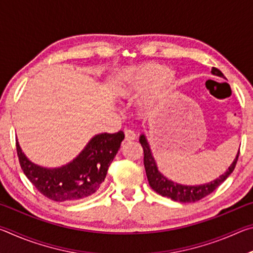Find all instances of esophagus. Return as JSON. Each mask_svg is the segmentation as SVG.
<instances>
[{"label":"esophagus","instance_id":"1","mask_svg":"<svg viewBox=\"0 0 253 253\" xmlns=\"http://www.w3.org/2000/svg\"><path fill=\"white\" fill-rule=\"evenodd\" d=\"M136 138V134L134 130L125 129V139L126 140H134Z\"/></svg>","mask_w":253,"mask_h":253}]
</instances>
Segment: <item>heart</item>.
Masks as SVG:
<instances>
[{"label":"heart","instance_id":"obj_1","mask_svg":"<svg viewBox=\"0 0 253 253\" xmlns=\"http://www.w3.org/2000/svg\"><path fill=\"white\" fill-rule=\"evenodd\" d=\"M174 84L175 75L169 67L145 63L125 72L119 91L124 96H131L146 88L140 105L144 109L151 110L168 100L174 89Z\"/></svg>","mask_w":253,"mask_h":253}]
</instances>
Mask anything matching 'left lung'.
<instances>
[{"label":"left lung","instance_id":"left-lung-1","mask_svg":"<svg viewBox=\"0 0 253 253\" xmlns=\"http://www.w3.org/2000/svg\"><path fill=\"white\" fill-rule=\"evenodd\" d=\"M211 72L214 76L224 78L223 74H222L219 69H216V68H212ZM139 143L142 144L144 149V166L145 170H146L149 185H151L154 191L157 192V193L161 194L162 196L169 198L173 201H177V202L182 203L196 202V201L205 198L207 195L211 194L213 191H215L217 186H220L221 184L230 176V174L233 172L240 154L239 151L233 163L229 166V169H226L223 174L220 175L219 177L214 179V181L205 184H200V185H183V184L173 182L172 179L165 177L164 175L158 170L157 164L155 160H154L151 147H149V144L147 142V138L144 134L139 136Z\"/></svg>","mask_w":253,"mask_h":253}]
</instances>
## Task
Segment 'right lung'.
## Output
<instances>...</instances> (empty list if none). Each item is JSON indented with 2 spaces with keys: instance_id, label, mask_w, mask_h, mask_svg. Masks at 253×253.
Wrapping results in <instances>:
<instances>
[{
  "instance_id": "1",
  "label": "right lung",
  "mask_w": 253,
  "mask_h": 253,
  "mask_svg": "<svg viewBox=\"0 0 253 253\" xmlns=\"http://www.w3.org/2000/svg\"><path fill=\"white\" fill-rule=\"evenodd\" d=\"M125 135L102 132L92 137L78 156L61 168H42L24 155L16 140L20 165L38 191L55 202L77 201L92 195L105 181Z\"/></svg>"
}]
</instances>
